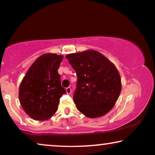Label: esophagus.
<instances>
[{"mask_svg":"<svg viewBox=\"0 0 155 155\" xmlns=\"http://www.w3.org/2000/svg\"><path fill=\"white\" fill-rule=\"evenodd\" d=\"M65 90H66V93L67 94H71V92H72L71 88V87H67L66 89H65Z\"/></svg>","mask_w":155,"mask_h":155,"instance_id":"esophagus-1","label":"esophagus"}]
</instances>
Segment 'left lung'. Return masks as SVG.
<instances>
[{"label":"left lung","instance_id":"obj_1","mask_svg":"<svg viewBox=\"0 0 155 155\" xmlns=\"http://www.w3.org/2000/svg\"><path fill=\"white\" fill-rule=\"evenodd\" d=\"M77 75L74 101L89 118L104 116L112 109L122 90L116 66L99 51L88 49L65 56Z\"/></svg>","mask_w":155,"mask_h":155}]
</instances>
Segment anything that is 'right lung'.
<instances>
[{
  "label": "right lung",
  "instance_id": "right-lung-1",
  "mask_svg": "<svg viewBox=\"0 0 155 155\" xmlns=\"http://www.w3.org/2000/svg\"><path fill=\"white\" fill-rule=\"evenodd\" d=\"M63 55L46 53L29 68L19 88V100L25 112L33 120L51 118L58 108L65 90L58 70Z\"/></svg>",
  "mask_w": 155,
  "mask_h": 155
}]
</instances>
